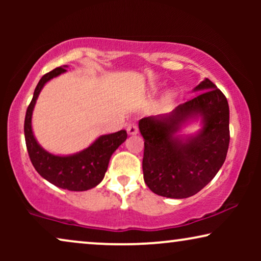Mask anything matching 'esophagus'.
Listing matches in <instances>:
<instances>
[{"label":"esophagus","instance_id":"esophagus-1","mask_svg":"<svg viewBox=\"0 0 261 261\" xmlns=\"http://www.w3.org/2000/svg\"><path fill=\"white\" fill-rule=\"evenodd\" d=\"M127 132H128V134H130V135L138 134V132H139V128H138L137 124H134V123H130V124H128V126H127Z\"/></svg>","mask_w":261,"mask_h":261}]
</instances>
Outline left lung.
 <instances>
[{
  "label": "left lung",
  "instance_id": "obj_1",
  "mask_svg": "<svg viewBox=\"0 0 261 261\" xmlns=\"http://www.w3.org/2000/svg\"><path fill=\"white\" fill-rule=\"evenodd\" d=\"M195 97L165 115L139 121L145 139L142 171L147 187L159 196L187 198L201 191L216 176L229 146V106L226 96L205 78ZM201 117L197 135L175 137L181 125Z\"/></svg>",
  "mask_w": 261,
  "mask_h": 261
}]
</instances>
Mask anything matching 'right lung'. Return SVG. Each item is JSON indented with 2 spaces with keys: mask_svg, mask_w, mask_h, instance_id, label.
Listing matches in <instances>:
<instances>
[{
  "mask_svg": "<svg viewBox=\"0 0 261 261\" xmlns=\"http://www.w3.org/2000/svg\"><path fill=\"white\" fill-rule=\"evenodd\" d=\"M65 67H57L39 81L24 117V139L31 162L42 178L66 190L85 191L101 183L108 169L110 156L126 140L127 132L122 129L113 134L101 135L88 148L65 156L52 154L38 144L32 130V114L35 102L44 85L53 77L65 72Z\"/></svg>",
  "mask_w": 261,
  "mask_h": 261,
  "instance_id": "add662e5",
  "label": "right lung"
}]
</instances>
